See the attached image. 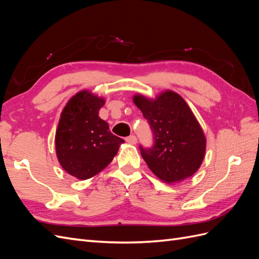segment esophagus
Wrapping results in <instances>:
<instances>
[{"label":"esophagus","mask_w":259,"mask_h":259,"mask_svg":"<svg viewBox=\"0 0 259 259\" xmlns=\"http://www.w3.org/2000/svg\"><path fill=\"white\" fill-rule=\"evenodd\" d=\"M125 140H126V143H128L131 145H136L137 144V137L135 135H131V136L125 138Z\"/></svg>","instance_id":"obj_1"}]
</instances>
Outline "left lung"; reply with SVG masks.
Segmentation results:
<instances>
[{
    "instance_id": "8db88e82",
    "label": "left lung",
    "mask_w": 259,
    "mask_h": 259,
    "mask_svg": "<svg viewBox=\"0 0 259 259\" xmlns=\"http://www.w3.org/2000/svg\"><path fill=\"white\" fill-rule=\"evenodd\" d=\"M133 100L152 131L153 145L139 146L152 173L168 184L192 176L204 159L206 140L186 101L171 91L154 100L142 95Z\"/></svg>"
}]
</instances>
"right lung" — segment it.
<instances>
[{
	"mask_svg": "<svg viewBox=\"0 0 259 259\" xmlns=\"http://www.w3.org/2000/svg\"><path fill=\"white\" fill-rule=\"evenodd\" d=\"M105 100L88 91L77 93L62 110L55 137L57 158L67 173L89 179L104 169L124 143L98 116Z\"/></svg>",
	"mask_w": 259,
	"mask_h": 259,
	"instance_id": "add662e5",
	"label": "right lung"
}]
</instances>
